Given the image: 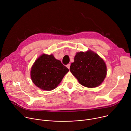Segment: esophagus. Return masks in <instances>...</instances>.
I'll return each instance as SVG.
<instances>
[{
    "instance_id": "1",
    "label": "esophagus",
    "mask_w": 131,
    "mask_h": 131,
    "mask_svg": "<svg viewBox=\"0 0 131 131\" xmlns=\"http://www.w3.org/2000/svg\"><path fill=\"white\" fill-rule=\"evenodd\" d=\"M70 64H67V65H66V67L69 69V68H70Z\"/></svg>"
}]
</instances>
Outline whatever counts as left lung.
<instances>
[{"label":"left lung","mask_w":131,"mask_h":131,"mask_svg":"<svg viewBox=\"0 0 131 131\" xmlns=\"http://www.w3.org/2000/svg\"><path fill=\"white\" fill-rule=\"evenodd\" d=\"M70 71L79 83L88 88L100 85L107 75V66L104 60L91 50L78 52L71 64Z\"/></svg>","instance_id":"8db88e82"}]
</instances>
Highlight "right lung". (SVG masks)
<instances>
[{
	"mask_svg": "<svg viewBox=\"0 0 131 131\" xmlns=\"http://www.w3.org/2000/svg\"><path fill=\"white\" fill-rule=\"evenodd\" d=\"M69 69L53 54H42L36 60L30 69V78L35 85L45 91L55 89Z\"/></svg>",
	"mask_w": 131,
	"mask_h": 131,
	"instance_id": "add662e5",
	"label": "right lung"
}]
</instances>
